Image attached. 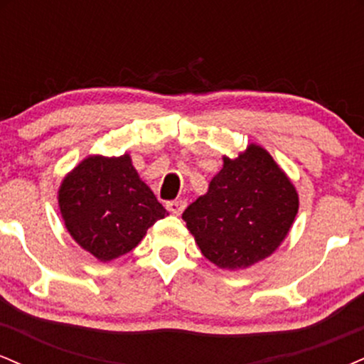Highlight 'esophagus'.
Listing matches in <instances>:
<instances>
[{"label":"esophagus","instance_id":"esophagus-1","mask_svg":"<svg viewBox=\"0 0 364 364\" xmlns=\"http://www.w3.org/2000/svg\"><path fill=\"white\" fill-rule=\"evenodd\" d=\"M186 207V202L185 200H173V202H168L166 203V208L171 212L173 215H179L183 210H185Z\"/></svg>","mask_w":364,"mask_h":364}]
</instances>
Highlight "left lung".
I'll use <instances>...</instances> for the list:
<instances>
[{"label": "left lung", "mask_w": 364, "mask_h": 364, "mask_svg": "<svg viewBox=\"0 0 364 364\" xmlns=\"http://www.w3.org/2000/svg\"><path fill=\"white\" fill-rule=\"evenodd\" d=\"M183 212L200 252L219 269L240 270L270 257L289 235L299 196L265 149L250 144Z\"/></svg>", "instance_id": "1"}]
</instances>
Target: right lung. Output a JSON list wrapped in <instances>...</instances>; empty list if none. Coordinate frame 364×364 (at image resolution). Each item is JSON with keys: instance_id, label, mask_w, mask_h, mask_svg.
<instances>
[{"instance_id": "obj_1", "label": "right lung", "mask_w": 364, "mask_h": 364, "mask_svg": "<svg viewBox=\"0 0 364 364\" xmlns=\"http://www.w3.org/2000/svg\"><path fill=\"white\" fill-rule=\"evenodd\" d=\"M58 207L70 236L101 262L132 252L150 225L168 215L129 154L83 159L63 178Z\"/></svg>"}]
</instances>
